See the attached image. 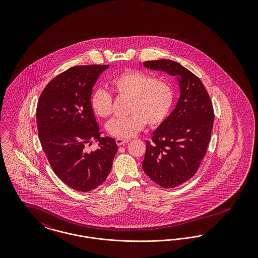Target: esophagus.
Instances as JSON below:
<instances>
[{
	"label": "esophagus",
	"instance_id": "1",
	"mask_svg": "<svg viewBox=\"0 0 258 258\" xmlns=\"http://www.w3.org/2000/svg\"><path fill=\"white\" fill-rule=\"evenodd\" d=\"M130 140H126V139H121V138H117L116 139V143H117V145L118 146H122V145H124L125 143H127Z\"/></svg>",
	"mask_w": 258,
	"mask_h": 258
}]
</instances>
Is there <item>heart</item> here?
<instances>
[{"mask_svg": "<svg viewBox=\"0 0 258 258\" xmlns=\"http://www.w3.org/2000/svg\"><path fill=\"white\" fill-rule=\"evenodd\" d=\"M110 86L121 97L132 98L126 118H117L107 123L109 135L128 139L139 133L146 123L158 126L171 111L175 92L167 81L158 80L152 74L141 71H127L110 80ZM112 97L102 89H97L91 98V105L96 115L107 118L112 112Z\"/></svg>", "mask_w": 258, "mask_h": 258, "instance_id": "b5f03b06", "label": "heart"}]
</instances>
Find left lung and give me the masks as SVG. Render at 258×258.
I'll return each instance as SVG.
<instances>
[{"label": "left lung", "instance_id": "obj_1", "mask_svg": "<svg viewBox=\"0 0 258 258\" xmlns=\"http://www.w3.org/2000/svg\"><path fill=\"white\" fill-rule=\"evenodd\" d=\"M153 71L176 76L180 98L170 115L146 142L143 170L160 186L168 188L195 176L204 158L214 123V109L207 90L196 74L166 59L143 62Z\"/></svg>", "mask_w": 258, "mask_h": 258}]
</instances>
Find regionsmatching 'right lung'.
<instances>
[{
	"mask_svg": "<svg viewBox=\"0 0 258 258\" xmlns=\"http://www.w3.org/2000/svg\"><path fill=\"white\" fill-rule=\"evenodd\" d=\"M108 64L77 66L57 75L42 91L37 107L38 137L51 168L67 185L86 192L102 184L118 146L101 137L91 105L93 87ZM93 140L99 149L88 153Z\"/></svg>",
	"mask_w": 258,
	"mask_h": 258,
	"instance_id": "add662e5",
	"label": "right lung"
}]
</instances>
